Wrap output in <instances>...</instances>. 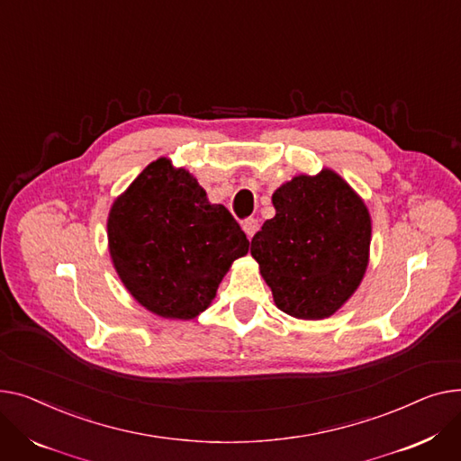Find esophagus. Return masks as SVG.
I'll use <instances>...</instances> for the list:
<instances>
[{
  "label": "esophagus",
  "mask_w": 461,
  "mask_h": 461,
  "mask_svg": "<svg viewBox=\"0 0 461 461\" xmlns=\"http://www.w3.org/2000/svg\"><path fill=\"white\" fill-rule=\"evenodd\" d=\"M258 227H260V223H258V220H255V218H248L246 221L241 223V229H243V232L248 234L249 240L255 236V232L258 230Z\"/></svg>",
  "instance_id": "esophagus-1"
}]
</instances>
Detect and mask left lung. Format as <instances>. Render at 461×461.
<instances>
[{"label": "left lung", "mask_w": 461, "mask_h": 461, "mask_svg": "<svg viewBox=\"0 0 461 461\" xmlns=\"http://www.w3.org/2000/svg\"><path fill=\"white\" fill-rule=\"evenodd\" d=\"M276 215L251 240V255L276 305L300 320L335 314L359 288L370 255L365 201L339 173L297 175L279 185Z\"/></svg>", "instance_id": "left-lung-1"}]
</instances>
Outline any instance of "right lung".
<instances>
[{"instance_id": "right-lung-1", "label": "right lung", "mask_w": 461, "mask_h": 461, "mask_svg": "<svg viewBox=\"0 0 461 461\" xmlns=\"http://www.w3.org/2000/svg\"><path fill=\"white\" fill-rule=\"evenodd\" d=\"M107 246L135 302L161 318L192 320L212 305L249 240L192 173L158 158L112 204Z\"/></svg>"}]
</instances>
